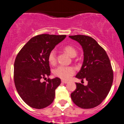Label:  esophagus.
Segmentation results:
<instances>
[{
    "mask_svg": "<svg viewBox=\"0 0 124 124\" xmlns=\"http://www.w3.org/2000/svg\"><path fill=\"white\" fill-rule=\"evenodd\" d=\"M61 82H62V83H65V84H66V83H68V81H65V80H62V81H61Z\"/></svg>",
    "mask_w": 124,
    "mask_h": 124,
    "instance_id": "34e87169",
    "label": "esophagus"
}]
</instances>
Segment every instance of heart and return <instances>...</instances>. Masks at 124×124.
<instances>
[{"label": "heart", "mask_w": 124, "mask_h": 124, "mask_svg": "<svg viewBox=\"0 0 124 124\" xmlns=\"http://www.w3.org/2000/svg\"><path fill=\"white\" fill-rule=\"evenodd\" d=\"M65 52L71 57L77 55V50L71 46H66L63 48ZM48 61L51 65H54L56 62V54L54 50H52L48 55ZM75 73V69L72 67L59 66L54 70V74L63 80H68Z\"/></svg>", "instance_id": "heart-1"}]
</instances>
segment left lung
Listing matches in <instances>:
<instances>
[{
  "label": "left lung",
  "instance_id": "8db88e82",
  "mask_svg": "<svg viewBox=\"0 0 124 124\" xmlns=\"http://www.w3.org/2000/svg\"><path fill=\"white\" fill-rule=\"evenodd\" d=\"M69 37L77 41L83 50V65L76 77L87 81L86 86L76 83L71 99L80 108H93L106 98L112 87L113 72L110 61L104 49L91 37L77 35Z\"/></svg>",
  "mask_w": 124,
  "mask_h": 124
}]
</instances>
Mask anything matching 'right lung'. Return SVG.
<instances>
[{"instance_id": "obj_1", "label": "right lung", "mask_w": 124, "mask_h": 124, "mask_svg": "<svg viewBox=\"0 0 124 124\" xmlns=\"http://www.w3.org/2000/svg\"><path fill=\"white\" fill-rule=\"evenodd\" d=\"M66 35L41 34L31 38L21 49L14 62V79L22 100L32 108L41 109L53 102L58 77L41 82L50 75L48 55Z\"/></svg>"}]
</instances>
